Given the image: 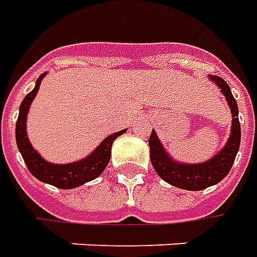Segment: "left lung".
I'll return each mask as SVG.
<instances>
[{
  "label": "left lung",
  "instance_id": "1",
  "mask_svg": "<svg viewBox=\"0 0 257 257\" xmlns=\"http://www.w3.org/2000/svg\"><path fill=\"white\" fill-rule=\"evenodd\" d=\"M209 79L214 82L231 108L232 115V125L231 134L227 143L221 150L204 163L189 164L174 160L167 153V150L160 142L156 131H152L149 146H150V161L153 164L154 170L160 175V178L164 179L172 186H177L185 191H202L209 186L218 184L220 181L227 177V174L234 164L236 153L239 150L241 143V125L238 119V104L235 101L234 96L231 93L229 86L224 79L218 76L209 75Z\"/></svg>",
  "mask_w": 257,
  "mask_h": 257
}]
</instances>
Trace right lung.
<instances>
[{
    "mask_svg": "<svg viewBox=\"0 0 257 257\" xmlns=\"http://www.w3.org/2000/svg\"><path fill=\"white\" fill-rule=\"evenodd\" d=\"M46 75L47 73H43L39 76L35 89L23 98L22 104L19 107V116L16 121L15 131L16 145H18V149L28 166L29 171L32 172V175L35 178L44 184L57 186L60 189H72V188H78L80 185L96 179L105 170V167L111 159L112 142L115 141L118 136L125 134L126 129L108 135L89 156H86L85 159L78 160V161H73L69 164H54V163H50L46 159H43L29 141L28 132H26V119H28L30 104L35 100L36 94L40 89L41 80Z\"/></svg>",
    "mask_w": 257,
    "mask_h": 257,
    "instance_id": "obj_1",
    "label": "right lung"
}]
</instances>
